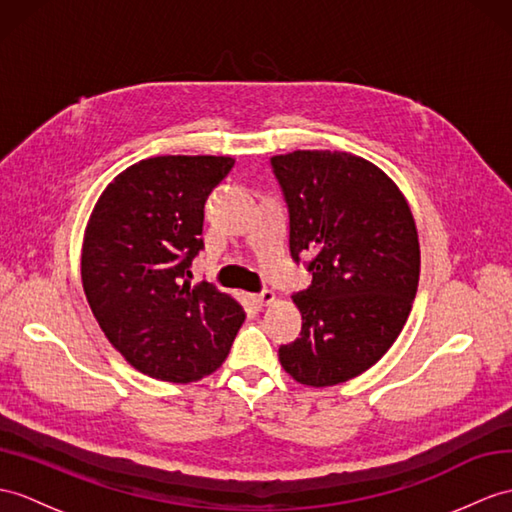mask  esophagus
Segmentation results:
<instances>
[{"instance_id": "34e87169", "label": "esophagus", "mask_w": 512, "mask_h": 512, "mask_svg": "<svg viewBox=\"0 0 512 512\" xmlns=\"http://www.w3.org/2000/svg\"><path fill=\"white\" fill-rule=\"evenodd\" d=\"M275 299H277V294L272 292V290H264V292H259V294H253V296H251V301H253L255 305H259V307L270 305Z\"/></svg>"}]
</instances>
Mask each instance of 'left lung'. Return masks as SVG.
Masks as SVG:
<instances>
[{
  "label": "left lung",
  "instance_id": "8db88e82",
  "mask_svg": "<svg viewBox=\"0 0 512 512\" xmlns=\"http://www.w3.org/2000/svg\"><path fill=\"white\" fill-rule=\"evenodd\" d=\"M290 209V253L312 285L292 296L301 338L279 360L303 386H336L392 347L417 296L421 251L406 196L351 152L294 150L270 159Z\"/></svg>",
  "mask_w": 512,
  "mask_h": 512
}]
</instances>
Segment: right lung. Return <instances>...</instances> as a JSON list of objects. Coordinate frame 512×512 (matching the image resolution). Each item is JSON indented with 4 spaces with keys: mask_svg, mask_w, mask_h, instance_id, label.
<instances>
[{
    "mask_svg": "<svg viewBox=\"0 0 512 512\" xmlns=\"http://www.w3.org/2000/svg\"><path fill=\"white\" fill-rule=\"evenodd\" d=\"M231 157L165 154L130 165L95 202L80 275L104 336L139 373L189 384L227 360L244 310L207 281L192 283L205 200Z\"/></svg>",
    "mask_w": 512,
    "mask_h": 512,
    "instance_id": "add662e5",
    "label": "right lung"
}]
</instances>
